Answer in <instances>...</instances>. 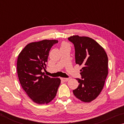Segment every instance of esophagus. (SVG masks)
Here are the masks:
<instances>
[{"label": "esophagus", "mask_w": 124, "mask_h": 124, "mask_svg": "<svg viewBox=\"0 0 124 124\" xmlns=\"http://www.w3.org/2000/svg\"><path fill=\"white\" fill-rule=\"evenodd\" d=\"M61 79L63 81H68V80L70 79V78H61Z\"/></svg>", "instance_id": "1"}]
</instances>
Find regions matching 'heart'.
<instances>
[{"mask_svg": "<svg viewBox=\"0 0 124 124\" xmlns=\"http://www.w3.org/2000/svg\"><path fill=\"white\" fill-rule=\"evenodd\" d=\"M67 45H67L66 43H62L61 47H64V46H67Z\"/></svg>", "mask_w": 124, "mask_h": 124, "instance_id": "1", "label": "heart"}]
</instances>
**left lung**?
Wrapping results in <instances>:
<instances>
[{"mask_svg": "<svg viewBox=\"0 0 124 124\" xmlns=\"http://www.w3.org/2000/svg\"><path fill=\"white\" fill-rule=\"evenodd\" d=\"M73 44L75 63L82 66L79 85L73 90L77 98L90 102L100 95L108 75V57L101 46L93 39L74 35L68 38Z\"/></svg>", "mask_w": 124, "mask_h": 124, "instance_id": "obj_1", "label": "left lung"}]
</instances>
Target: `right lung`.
Wrapping results in <instances>:
<instances>
[{"instance_id": "add662e5", "label": "right lung", "mask_w": 124, "mask_h": 124, "mask_svg": "<svg viewBox=\"0 0 124 124\" xmlns=\"http://www.w3.org/2000/svg\"><path fill=\"white\" fill-rule=\"evenodd\" d=\"M56 40H44L27 45L18 56L17 71L23 89L36 103L47 104L54 99L61 83L60 78L45 75L43 70L49 51Z\"/></svg>"}]
</instances>
